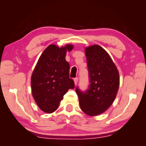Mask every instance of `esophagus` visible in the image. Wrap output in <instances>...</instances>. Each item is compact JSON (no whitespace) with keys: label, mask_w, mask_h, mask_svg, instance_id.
<instances>
[{"label":"esophagus","mask_w":146,"mask_h":146,"mask_svg":"<svg viewBox=\"0 0 146 146\" xmlns=\"http://www.w3.org/2000/svg\"><path fill=\"white\" fill-rule=\"evenodd\" d=\"M74 83H75V86H76L77 85V84H78V78H74Z\"/></svg>","instance_id":"esophagus-1"}]
</instances>
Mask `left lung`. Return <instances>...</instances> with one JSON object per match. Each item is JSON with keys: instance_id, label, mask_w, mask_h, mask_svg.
<instances>
[{"instance_id": "8db88e82", "label": "left lung", "mask_w": 146, "mask_h": 146, "mask_svg": "<svg viewBox=\"0 0 146 146\" xmlns=\"http://www.w3.org/2000/svg\"><path fill=\"white\" fill-rule=\"evenodd\" d=\"M90 85L86 92L76 88L81 109L89 116L104 113L113 104L119 86V74L108 53L98 44L85 48Z\"/></svg>"}]
</instances>
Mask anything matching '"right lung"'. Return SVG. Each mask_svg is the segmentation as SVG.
Segmentation results:
<instances>
[{"label": "right lung", "mask_w": 146, "mask_h": 146, "mask_svg": "<svg viewBox=\"0 0 146 146\" xmlns=\"http://www.w3.org/2000/svg\"><path fill=\"white\" fill-rule=\"evenodd\" d=\"M73 48V44L61 47L50 44L33 69L31 93L37 105L44 113L54 112L68 89L74 88V82L69 78V64L65 59L66 52Z\"/></svg>", "instance_id": "1"}]
</instances>
